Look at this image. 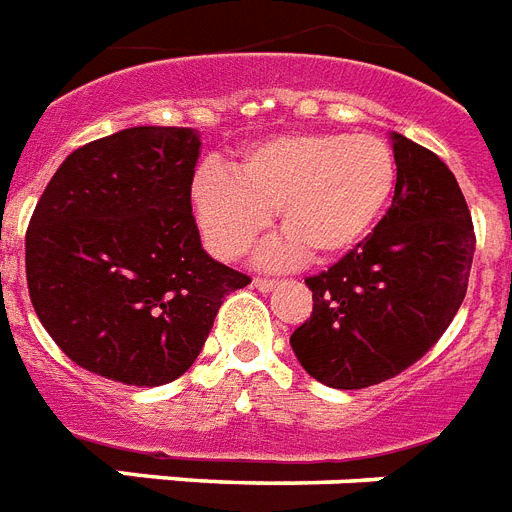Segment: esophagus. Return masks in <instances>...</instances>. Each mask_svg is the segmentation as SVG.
Returning a JSON list of instances; mask_svg holds the SVG:
<instances>
[{"label":"esophagus","instance_id":"obj_1","mask_svg":"<svg viewBox=\"0 0 512 512\" xmlns=\"http://www.w3.org/2000/svg\"><path fill=\"white\" fill-rule=\"evenodd\" d=\"M253 285H256V288H259L261 293H269V290H272L277 285V280H267V277H256V280H253Z\"/></svg>","mask_w":512,"mask_h":512}]
</instances>
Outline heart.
Masks as SVG:
<instances>
[{
    "mask_svg": "<svg viewBox=\"0 0 512 512\" xmlns=\"http://www.w3.org/2000/svg\"><path fill=\"white\" fill-rule=\"evenodd\" d=\"M396 158L375 134L296 132L251 145L232 171L206 166L190 200L208 248L240 259L275 211L282 235L259 251L261 267H288L312 253L327 264L365 243L391 203Z\"/></svg>",
    "mask_w": 512,
    "mask_h": 512,
    "instance_id": "heart-1",
    "label": "heart"
}]
</instances>
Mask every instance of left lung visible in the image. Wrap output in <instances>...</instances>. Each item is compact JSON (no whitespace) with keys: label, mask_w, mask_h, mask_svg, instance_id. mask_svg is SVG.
<instances>
[{"label":"left lung","mask_w":512,"mask_h":512,"mask_svg":"<svg viewBox=\"0 0 512 512\" xmlns=\"http://www.w3.org/2000/svg\"><path fill=\"white\" fill-rule=\"evenodd\" d=\"M396 187L365 243L309 277L312 317L293 354L330 388H367L415 365L468 290L476 235L455 174L439 155L391 132Z\"/></svg>","instance_id":"1"}]
</instances>
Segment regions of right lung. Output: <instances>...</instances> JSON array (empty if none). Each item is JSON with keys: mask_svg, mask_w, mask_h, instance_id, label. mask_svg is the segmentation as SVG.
<instances>
[{"mask_svg": "<svg viewBox=\"0 0 512 512\" xmlns=\"http://www.w3.org/2000/svg\"><path fill=\"white\" fill-rule=\"evenodd\" d=\"M198 129L132 126L73 150L26 235L31 304L79 367L163 386L198 359L248 277L211 259L190 206Z\"/></svg>", "mask_w": 512, "mask_h": 512, "instance_id": "right-lung-1", "label": "right lung"}]
</instances>
